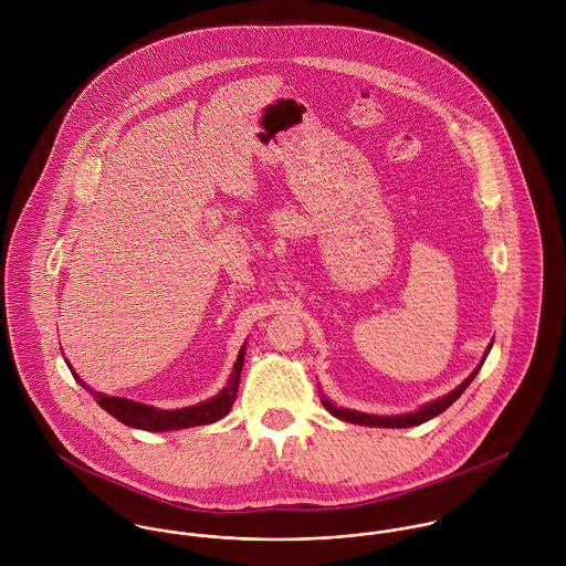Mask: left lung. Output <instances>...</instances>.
<instances>
[{"mask_svg":"<svg viewBox=\"0 0 566 566\" xmlns=\"http://www.w3.org/2000/svg\"><path fill=\"white\" fill-rule=\"evenodd\" d=\"M488 353H490V346H488V350H485L482 364H484ZM482 364H480V366H478V368H475V370L464 379V384H460L453 392H449L447 397L436 399V401H431V403L422 405L420 409H416V411H411V413H401V416H375V413H361V411H355V409L335 407L331 401H326L324 397L323 403L324 407L335 416V418L346 420V422H353V424H366V427H413V424H422V422L431 420L433 416L442 413L447 407H451V405L455 403V401L462 397V392L471 386V381L478 377V373L482 370Z\"/></svg>","mask_w":566,"mask_h":566,"instance_id":"left-lung-1","label":"left lung"}]
</instances>
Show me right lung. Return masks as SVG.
Returning <instances> with one entry per match:
<instances>
[{
	"label": "right lung",
	"mask_w": 566,
	"mask_h": 566,
	"mask_svg": "<svg viewBox=\"0 0 566 566\" xmlns=\"http://www.w3.org/2000/svg\"><path fill=\"white\" fill-rule=\"evenodd\" d=\"M243 355H245V344H243L242 350L238 355V361L233 366V373H231L227 386L220 390V395H216L209 401L182 407V409H159L153 405L137 403V401H128L122 397H108L102 392H93L88 386H84V381L74 370H72V375L82 388L93 392L95 403L99 405L104 411H108L113 418H117L119 422L135 427V429H144V431H174V429H187V427H198V424H211L231 411V407L238 399Z\"/></svg>",
	"instance_id": "add662e5"
}]
</instances>
